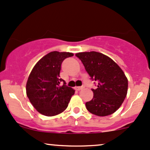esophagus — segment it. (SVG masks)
<instances>
[{"label":"esophagus","instance_id":"obj_1","mask_svg":"<svg viewBox=\"0 0 150 150\" xmlns=\"http://www.w3.org/2000/svg\"><path fill=\"white\" fill-rule=\"evenodd\" d=\"M84 88H85V87H84V86H82V87H75V89H76L77 90H78V91H80V90H81V89H82Z\"/></svg>","mask_w":150,"mask_h":150}]
</instances>
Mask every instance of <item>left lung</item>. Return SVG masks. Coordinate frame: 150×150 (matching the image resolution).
<instances>
[{
    "label": "left lung",
    "mask_w": 150,
    "mask_h": 150,
    "mask_svg": "<svg viewBox=\"0 0 150 150\" xmlns=\"http://www.w3.org/2000/svg\"><path fill=\"white\" fill-rule=\"evenodd\" d=\"M83 63L97 88L92 89L94 97L86 102V108L96 116L112 114L123 104L128 92V79L121 68L103 53L91 51L75 54Z\"/></svg>",
    "instance_id": "obj_1"
}]
</instances>
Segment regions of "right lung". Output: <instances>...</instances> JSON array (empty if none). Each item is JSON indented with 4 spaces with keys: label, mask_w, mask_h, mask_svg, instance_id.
Returning a JSON list of instances; mask_svg holds the SVG:
<instances>
[{
    "label": "right lung",
    "mask_w": 150,
    "mask_h": 150,
    "mask_svg": "<svg viewBox=\"0 0 150 150\" xmlns=\"http://www.w3.org/2000/svg\"><path fill=\"white\" fill-rule=\"evenodd\" d=\"M73 56L69 52L49 53L34 65L28 77L27 97L38 112L44 116H56L64 111L75 94V90L60 77L62 63Z\"/></svg>",
    "instance_id": "1"
}]
</instances>
